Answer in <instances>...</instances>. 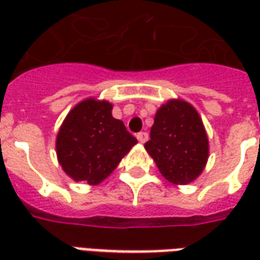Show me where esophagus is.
Wrapping results in <instances>:
<instances>
[{
	"instance_id": "34e87169",
	"label": "esophagus",
	"mask_w": 260,
	"mask_h": 260,
	"mask_svg": "<svg viewBox=\"0 0 260 260\" xmlns=\"http://www.w3.org/2000/svg\"><path fill=\"white\" fill-rule=\"evenodd\" d=\"M136 138H138V141L141 142V143H145V142L149 139V135H147V132H139V134L136 135Z\"/></svg>"
}]
</instances>
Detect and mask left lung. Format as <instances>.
I'll return each mask as SVG.
<instances>
[{"mask_svg":"<svg viewBox=\"0 0 260 260\" xmlns=\"http://www.w3.org/2000/svg\"><path fill=\"white\" fill-rule=\"evenodd\" d=\"M145 147L161 175L175 185L196 180L209 157L202 118L184 100H170L158 108Z\"/></svg>","mask_w":260,"mask_h":260,"instance_id":"obj_1","label":"left lung"}]
</instances>
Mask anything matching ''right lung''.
I'll return each mask as SVG.
<instances>
[{"label":"right lung","mask_w":260,"mask_h":260,"mask_svg":"<svg viewBox=\"0 0 260 260\" xmlns=\"http://www.w3.org/2000/svg\"><path fill=\"white\" fill-rule=\"evenodd\" d=\"M111 110L113 104L106 100L86 99L64 119L55 142L57 157L72 180L100 184L138 143Z\"/></svg>","instance_id":"add662e5"}]
</instances>
